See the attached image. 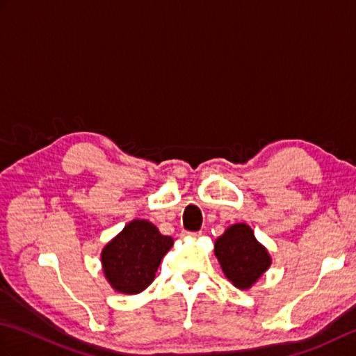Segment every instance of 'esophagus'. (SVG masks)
I'll use <instances>...</instances> for the list:
<instances>
[{
    "label": "esophagus",
    "mask_w": 356,
    "mask_h": 356,
    "mask_svg": "<svg viewBox=\"0 0 356 356\" xmlns=\"http://www.w3.org/2000/svg\"><path fill=\"white\" fill-rule=\"evenodd\" d=\"M182 236L190 237V238H197V237H200V232H186V231H184Z\"/></svg>",
    "instance_id": "esophagus-1"
}]
</instances>
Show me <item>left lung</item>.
<instances>
[{
	"mask_svg": "<svg viewBox=\"0 0 356 356\" xmlns=\"http://www.w3.org/2000/svg\"><path fill=\"white\" fill-rule=\"evenodd\" d=\"M214 254L225 277L240 291H248L270 266L268 249L255 238L251 226L234 223L216 240Z\"/></svg>",
	"mask_w": 356,
	"mask_h": 356,
	"instance_id": "obj_1",
	"label": "left lung"
}]
</instances>
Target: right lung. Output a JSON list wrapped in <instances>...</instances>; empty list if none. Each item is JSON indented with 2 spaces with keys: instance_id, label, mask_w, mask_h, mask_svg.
<instances>
[{
  "instance_id": "add662e5",
  "label": "right lung",
  "mask_w": 356,
  "mask_h": 356,
  "mask_svg": "<svg viewBox=\"0 0 356 356\" xmlns=\"http://www.w3.org/2000/svg\"><path fill=\"white\" fill-rule=\"evenodd\" d=\"M174 240L148 220L134 218L101 252L104 277L119 293L136 295L154 282L156 272Z\"/></svg>"
}]
</instances>
